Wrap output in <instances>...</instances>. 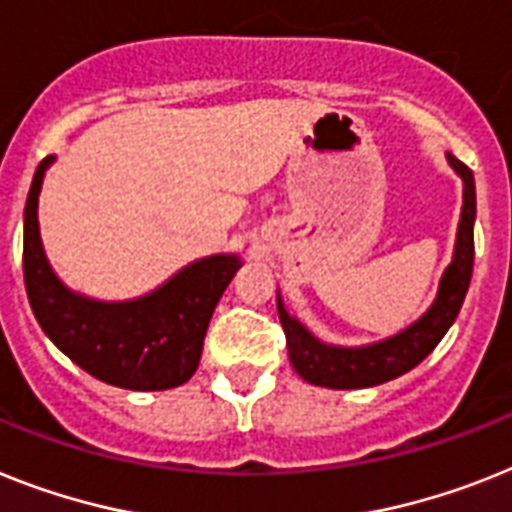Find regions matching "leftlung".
Returning a JSON list of instances; mask_svg holds the SVG:
<instances>
[{"instance_id": "obj_1", "label": "left lung", "mask_w": 512, "mask_h": 512, "mask_svg": "<svg viewBox=\"0 0 512 512\" xmlns=\"http://www.w3.org/2000/svg\"><path fill=\"white\" fill-rule=\"evenodd\" d=\"M447 162L463 180V209H460L458 240L450 266L442 274L439 293L432 308L418 322L387 337L382 342H371L361 348H337L316 340L295 316L287 314L285 303L277 293V314L287 337V356L293 369L306 382L332 390H361L400 377L405 371L424 361L439 345L445 332L453 327L460 306L466 301L471 272H474V219H476V185L474 172L466 164L447 154Z\"/></svg>"}]
</instances>
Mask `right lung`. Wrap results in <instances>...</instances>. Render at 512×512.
Returning a JSON list of instances; mask_svg holds the SVG:
<instances>
[{
    "instance_id": "obj_1",
    "label": "right lung",
    "mask_w": 512,
    "mask_h": 512,
    "mask_svg": "<svg viewBox=\"0 0 512 512\" xmlns=\"http://www.w3.org/2000/svg\"><path fill=\"white\" fill-rule=\"evenodd\" d=\"M54 156L33 175L23 214V277L46 337L80 369L122 390H172L193 377L211 314L240 269L235 253L193 261L154 293L107 303L73 293L46 261L38 193Z\"/></svg>"
}]
</instances>
